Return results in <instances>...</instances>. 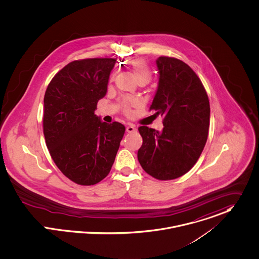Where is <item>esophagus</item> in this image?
Returning <instances> with one entry per match:
<instances>
[{
    "instance_id": "obj_1",
    "label": "esophagus",
    "mask_w": 259,
    "mask_h": 259,
    "mask_svg": "<svg viewBox=\"0 0 259 259\" xmlns=\"http://www.w3.org/2000/svg\"><path fill=\"white\" fill-rule=\"evenodd\" d=\"M126 131H127L128 133H132V132H135V131H136V127H135L134 125L130 124V125H128V126L126 127Z\"/></svg>"
}]
</instances>
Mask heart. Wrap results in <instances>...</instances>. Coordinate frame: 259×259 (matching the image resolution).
Listing matches in <instances>:
<instances>
[{"mask_svg": "<svg viewBox=\"0 0 259 259\" xmlns=\"http://www.w3.org/2000/svg\"><path fill=\"white\" fill-rule=\"evenodd\" d=\"M128 67L129 69L132 71L135 79L139 82H148L151 78V70L149 68V66L147 65V63L144 61L143 59H133L128 63ZM134 105V100L129 99V98H125L122 101V107H123V111L126 114H129L131 112V107Z\"/></svg>", "mask_w": 259, "mask_h": 259, "instance_id": "1", "label": "heart"}]
</instances>
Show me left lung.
<instances>
[{
    "label": "left lung",
    "instance_id": "obj_1",
    "mask_svg": "<svg viewBox=\"0 0 259 259\" xmlns=\"http://www.w3.org/2000/svg\"><path fill=\"white\" fill-rule=\"evenodd\" d=\"M158 88L150 110L164 117L161 132L141 126L138 161L155 179L168 181L189 172L206 143L209 101L196 72L178 58L160 57Z\"/></svg>",
    "mask_w": 259,
    "mask_h": 259
}]
</instances>
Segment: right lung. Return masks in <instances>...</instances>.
<instances>
[{"label": "right lung", "instance_id": "add662e5", "mask_svg": "<svg viewBox=\"0 0 259 259\" xmlns=\"http://www.w3.org/2000/svg\"><path fill=\"white\" fill-rule=\"evenodd\" d=\"M115 58H87L66 64L47 88L44 134L61 172L81 186L102 181L111 170L125 126L95 115L107 92Z\"/></svg>", "mask_w": 259, "mask_h": 259}]
</instances>
